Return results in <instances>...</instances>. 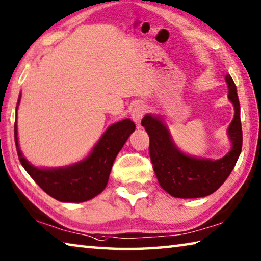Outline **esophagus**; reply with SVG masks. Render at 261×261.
<instances>
[{"label":"esophagus","mask_w":261,"mask_h":261,"mask_svg":"<svg viewBox=\"0 0 261 261\" xmlns=\"http://www.w3.org/2000/svg\"><path fill=\"white\" fill-rule=\"evenodd\" d=\"M146 113V108H145V105H143V103H137V105L132 108V112H131V118L134 120L135 123H137V124H139L141 118L144 117Z\"/></svg>","instance_id":"34e87169"}]
</instances>
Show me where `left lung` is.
Returning a JSON list of instances; mask_svg holds the SVG:
<instances>
[{
  "mask_svg": "<svg viewBox=\"0 0 261 261\" xmlns=\"http://www.w3.org/2000/svg\"><path fill=\"white\" fill-rule=\"evenodd\" d=\"M228 99L234 106V118L228 127L231 148L219 160L197 159L184 154L160 117L145 115L141 125L149 136V156L159 182L173 197L196 198L215 193L233 171L242 150V125L236 85L226 75Z\"/></svg>",
  "mask_w": 261,
  "mask_h": 261,
  "instance_id": "8db88e82",
  "label": "left lung"
}]
</instances>
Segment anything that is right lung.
Instances as JSON below:
<instances>
[{
  "label": "right lung",
  "mask_w": 261,
  "mask_h": 261,
  "mask_svg": "<svg viewBox=\"0 0 261 261\" xmlns=\"http://www.w3.org/2000/svg\"><path fill=\"white\" fill-rule=\"evenodd\" d=\"M135 129V123L129 118L117 122L105 131L87 159L69 167L55 169L34 167L23 158L18 144L17 122L15 141L23 169L46 194L60 202L81 203L91 200L105 189L116 155Z\"/></svg>",
  "instance_id": "right-lung-1"
}]
</instances>
